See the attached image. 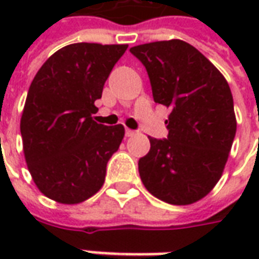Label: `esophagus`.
<instances>
[{"label":"esophagus","instance_id":"esophagus-1","mask_svg":"<svg viewBox=\"0 0 259 259\" xmlns=\"http://www.w3.org/2000/svg\"><path fill=\"white\" fill-rule=\"evenodd\" d=\"M124 135H126V137H133V136L137 135V132H136V130H132V129H126Z\"/></svg>","mask_w":259,"mask_h":259}]
</instances>
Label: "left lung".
Here are the masks:
<instances>
[{"label":"left lung","mask_w":259,"mask_h":259,"mask_svg":"<svg viewBox=\"0 0 259 259\" xmlns=\"http://www.w3.org/2000/svg\"><path fill=\"white\" fill-rule=\"evenodd\" d=\"M151 81L154 101L170 108L168 139L148 137L151 148L139 174L154 197L189 205L215 187L236 136L233 96L209 59L182 40L130 48Z\"/></svg>","instance_id":"8db88e82"}]
</instances>
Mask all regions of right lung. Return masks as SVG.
<instances>
[{"instance_id": "right-lung-1", "label": "right lung", "mask_w": 259, "mask_h": 259, "mask_svg": "<svg viewBox=\"0 0 259 259\" xmlns=\"http://www.w3.org/2000/svg\"><path fill=\"white\" fill-rule=\"evenodd\" d=\"M126 48L69 44L44 62L29 87L20 118L26 163L37 189L59 204L73 205L96 194L123 140L122 124L97 123L91 115Z\"/></svg>"}]
</instances>
